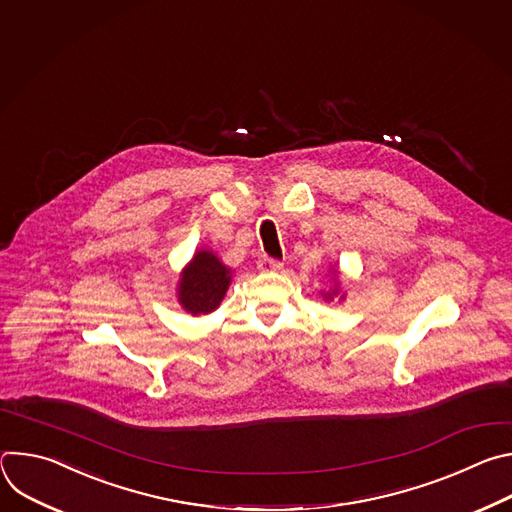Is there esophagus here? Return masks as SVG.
<instances>
[{
	"instance_id": "34e87169",
	"label": "esophagus",
	"mask_w": 512,
	"mask_h": 512,
	"mask_svg": "<svg viewBox=\"0 0 512 512\" xmlns=\"http://www.w3.org/2000/svg\"><path fill=\"white\" fill-rule=\"evenodd\" d=\"M281 265L283 263L279 259H273V257H267V255H261L259 261H257V267L261 271H277V269H281Z\"/></svg>"
}]
</instances>
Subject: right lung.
<instances>
[{
	"instance_id": "1",
	"label": "right lung",
	"mask_w": 512,
	"mask_h": 512,
	"mask_svg": "<svg viewBox=\"0 0 512 512\" xmlns=\"http://www.w3.org/2000/svg\"><path fill=\"white\" fill-rule=\"evenodd\" d=\"M231 283L229 269L208 251H198L180 279V304L190 314H208L218 308Z\"/></svg>"
}]
</instances>
